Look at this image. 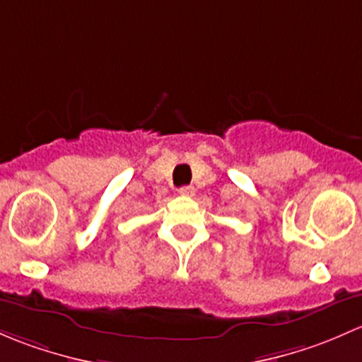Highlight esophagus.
<instances>
[{
    "label": "esophagus",
    "instance_id": "34e87169",
    "mask_svg": "<svg viewBox=\"0 0 362 362\" xmlns=\"http://www.w3.org/2000/svg\"><path fill=\"white\" fill-rule=\"evenodd\" d=\"M177 192H180V195H182V197H193V195H195V188H193V186H181Z\"/></svg>",
    "mask_w": 362,
    "mask_h": 362
}]
</instances>
